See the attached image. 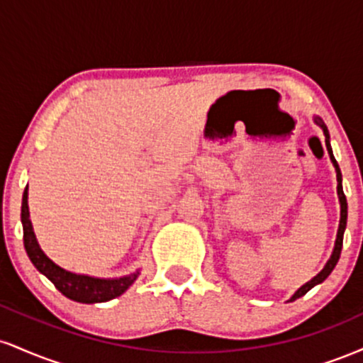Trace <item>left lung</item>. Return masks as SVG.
I'll use <instances>...</instances> for the list:
<instances>
[{
  "label": "left lung",
  "mask_w": 363,
  "mask_h": 363,
  "mask_svg": "<svg viewBox=\"0 0 363 363\" xmlns=\"http://www.w3.org/2000/svg\"><path fill=\"white\" fill-rule=\"evenodd\" d=\"M314 123L318 124V126L323 129L324 136H326V148H328V153H329V158H331L333 165H335V170H336V181H338V199H340V225H338V234H336V240H335V247H333V252L331 256H329V259L326 264H324V268L320 269V272L315 274L314 278H312L311 281L303 283V285L295 291L294 295L290 297V301H297V298H301L302 295H306L307 291H309L312 286L319 285V283H323L326 278L331 274L333 269H335L336 262L340 259V254H341V247H343V234H345V228H347V218H348V205H347V198H345V193H343V184H341V170L338 167V162L335 160V155H333V148H331V143H329V131L326 128V124H324V121L319 118V116H314Z\"/></svg>",
  "instance_id": "1"
}]
</instances>
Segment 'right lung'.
<instances>
[{"label":"right lung","instance_id":"add662e5","mask_svg":"<svg viewBox=\"0 0 363 363\" xmlns=\"http://www.w3.org/2000/svg\"><path fill=\"white\" fill-rule=\"evenodd\" d=\"M22 225H23V245L27 251L28 259L35 266L37 272L43 273L48 280L54 283L57 290L65 297L72 298L80 303H99L107 302L112 298L119 297L126 291L133 283L136 281L140 272H135L126 277L119 278H97L89 277V274H80L68 272V269L57 266L52 259L45 256L40 249L37 237L34 234V227L30 222V213H28V186L25 187L22 198Z\"/></svg>","mask_w":363,"mask_h":363}]
</instances>
